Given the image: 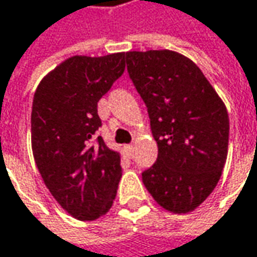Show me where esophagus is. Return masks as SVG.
<instances>
[{
	"instance_id": "1",
	"label": "esophagus",
	"mask_w": 257,
	"mask_h": 257,
	"mask_svg": "<svg viewBox=\"0 0 257 257\" xmlns=\"http://www.w3.org/2000/svg\"><path fill=\"white\" fill-rule=\"evenodd\" d=\"M124 149H125V154H127V155H128V156L133 155V151H135L133 145H127V146H125Z\"/></svg>"
}]
</instances>
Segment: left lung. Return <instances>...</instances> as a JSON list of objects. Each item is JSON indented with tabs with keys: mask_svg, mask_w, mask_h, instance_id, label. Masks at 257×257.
I'll return each mask as SVG.
<instances>
[{
	"mask_svg": "<svg viewBox=\"0 0 257 257\" xmlns=\"http://www.w3.org/2000/svg\"><path fill=\"white\" fill-rule=\"evenodd\" d=\"M127 70L146 103L156 162L142 174L165 211H194L216 187L228 154L225 103L202 70L170 49L125 52Z\"/></svg>",
	"mask_w": 257,
	"mask_h": 257,
	"instance_id": "1",
	"label": "left lung"
}]
</instances>
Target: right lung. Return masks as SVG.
I'll list each match as a JSON object with an SVG mask.
<instances>
[{"mask_svg": "<svg viewBox=\"0 0 257 257\" xmlns=\"http://www.w3.org/2000/svg\"><path fill=\"white\" fill-rule=\"evenodd\" d=\"M125 54L73 55L38 84L32 105V151L46 189L79 221H93L111 209L121 154L102 138L98 102L124 73Z\"/></svg>", "mask_w": 257, "mask_h": 257, "instance_id": "1", "label": "right lung"}]
</instances>
